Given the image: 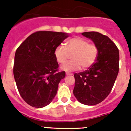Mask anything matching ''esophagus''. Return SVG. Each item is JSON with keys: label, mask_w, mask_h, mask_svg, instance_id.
<instances>
[{"label": "esophagus", "mask_w": 131, "mask_h": 131, "mask_svg": "<svg viewBox=\"0 0 131 131\" xmlns=\"http://www.w3.org/2000/svg\"><path fill=\"white\" fill-rule=\"evenodd\" d=\"M66 75L67 76H68V75H72L73 73H66Z\"/></svg>", "instance_id": "34e87169"}]
</instances>
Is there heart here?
Instances as JSON below:
<instances>
[{"instance_id":"b5f03b06","label":"heart","mask_w":131,"mask_h":131,"mask_svg":"<svg viewBox=\"0 0 131 131\" xmlns=\"http://www.w3.org/2000/svg\"><path fill=\"white\" fill-rule=\"evenodd\" d=\"M72 60L61 66L66 72L77 71L81 68L86 69L94 63L98 56V48L94 44L81 37H74L66 42V47L59 45L55 48L54 55L59 63H63L71 55Z\"/></svg>"}]
</instances>
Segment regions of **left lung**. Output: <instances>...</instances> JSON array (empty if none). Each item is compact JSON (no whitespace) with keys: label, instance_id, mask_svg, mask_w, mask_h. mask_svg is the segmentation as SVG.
<instances>
[{"label":"left lung","instance_id":"obj_1","mask_svg":"<svg viewBox=\"0 0 131 131\" xmlns=\"http://www.w3.org/2000/svg\"><path fill=\"white\" fill-rule=\"evenodd\" d=\"M98 48L96 62L87 70L74 74L73 94L83 104H98L110 93L119 73V53L108 37L98 32L82 33Z\"/></svg>","mask_w":131,"mask_h":131}]
</instances>
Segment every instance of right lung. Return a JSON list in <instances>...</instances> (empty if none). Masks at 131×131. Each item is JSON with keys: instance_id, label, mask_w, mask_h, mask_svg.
Masks as SVG:
<instances>
[{"instance_id": "add662e5", "label": "right lung", "mask_w": 131, "mask_h": 131, "mask_svg": "<svg viewBox=\"0 0 131 131\" xmlns=\"http://www.w3.org/2000/svg\"><path fill=\"white\" fill-rule=\"evenodd\" d=\"M69 37L68 33L37 31L27 38L16 50L14 76L21 96L32 107L48 105L56 95L66 72H57L54 50Z\"/></svg>"}]
</instances>
